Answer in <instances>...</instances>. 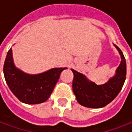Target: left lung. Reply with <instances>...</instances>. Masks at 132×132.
I'll return each instance as SVG.
<instances>
[{
    "instance_id": "left-lung-1",
    "label": "left lung",
    "mask_w": 132,
    "mask_h": 132,
    "mask_svg": "<svg viewBox=\"0 0 132 132\" xmlns=\"http://www.w3.org/2000/svg\"><path fill=\"white\" fill-rule=\"evenodd\" d=\"M121 56V62L115 75L103 85H96L81 73L71 69L73 73V91L82 106L101 108L110 104L121 91L126 77V62L121 50L113 44Z\"/></svg>"
}]
</instances>
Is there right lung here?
I'll return each instance as SVG.
<instances>
[{
    "label": "right lung",
    "instance_id": "add662e5",
    "mask_svg": "<svg viewBox=\"0 0 132 132\" xmlns=\"http://www.w3.org/2000/svg\"><path fill=\"white\" fill-rule=\"evenodd\" d=\"M67 68H52L39 74H28L14 64L12 49L6 55L4 65L5 80L14 95L28 104L45 102L51 95L60 74Z\"/></svg>",
    "mask_w": 132,
    "mask_h": 132
}]
</instances>
